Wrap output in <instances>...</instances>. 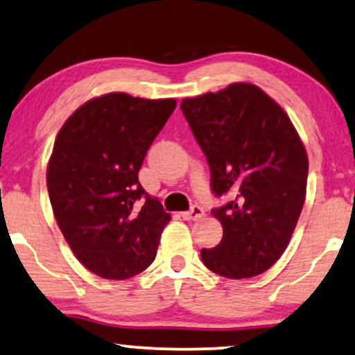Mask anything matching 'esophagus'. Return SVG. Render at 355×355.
Here are the masks:
<instances>
[{"mask_svg": "<svg viewBox=\"0 0 355 355\" xmlns=\"http://www.w3.org/2000/svg\"><path fill=\"white\" fill-rule=\"evenodd\" d=\"M205 216V211L200 206H193L190 211H183L182 218L187 219V221H196V219L203 218Z\"/></svg>", "mask_w": 355, "mask_h": 355, "instance_id": "obj_1", "label": "esophagus"}]
</instances>
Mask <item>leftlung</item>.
<instances>
[{
	"instance_id": "left-lung-1",
	"label": "left lung",
	"mask_w": 355,
	"mask_h": 355,
	"mask_svg": "<svg viewBox=\"0 0 355 355\" xmlns=\"http://www.w3.org/2000/svg\"><path fill=\"white\" fill-rule=\"evenodd\" d=\"M205 152L214 195L234 198L213 216L223 224L216 248L201 249L211 272L250 278L268 270L297 227L306 198L308 155L288 114L252 83L182 101Z\"/></svg>"
}]
</instances>
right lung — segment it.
<instances>
[{"label": "right lung", "instance_id": "obj_1", "mask_svg": "<svg viewBox=\"0 0 355 355\" xmlns=\"http://www.w3.org/2000/svg\"><path fill=\"white\" fill-rule=\"evenodd\" d=\"M177 101L107 93L83 103L58 131L47 164L53 216L89 272L124 280L154 262L170 218L139 183L149 147Z\"/></svg>", "mask_w": 355, "mask_h": 355}]
</instances>
